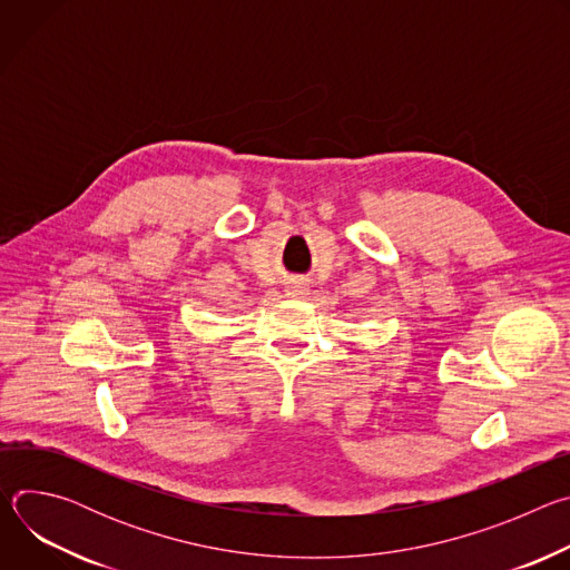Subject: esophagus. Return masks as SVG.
I'll list each match as a JSON object with an SVG mask.
<instances>
[{
    "instance_id": "1",
    "label": "esophagus",
    "mask_w": 570,
    "mask_h": 570,
    "mask_svg": "<svg viewBox=\"0 0 570 570\" xmlns=\"http://www.w3.org/2000/svg\"><path fill=\"white\" fill-rule=\"evenodd\" d=\"M286 295H291V297H306V295H308V288L302 286V284H291V286L286 288Z\"/></svg>"
}]
</instances>
